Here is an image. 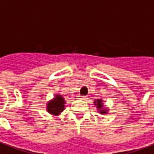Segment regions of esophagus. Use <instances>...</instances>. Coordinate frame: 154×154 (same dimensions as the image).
I'll return each instance as SVG.
<instances>
[{
    "mask_svg": "<svg viewBox=\"0 0 154 154\" xmlns=\"http://www.w3.org/2000/svg\"><path fill=\"white\" fill-rule=\"evenodd\" d=\"M86 97H87L86 96H78V97H77V99L84 100V99H86Z\"/></svg>",
    "mask_w": 154,
    "mask_h": 154,
    "instance_id": "1",
    "label": "esophagus"
}]
</instances>
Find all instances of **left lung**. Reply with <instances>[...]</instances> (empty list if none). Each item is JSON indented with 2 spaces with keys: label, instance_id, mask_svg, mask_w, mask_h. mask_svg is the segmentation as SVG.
I'll list each match as a JSON object with an SVG mask.
<instances>
[{
  "label": "left lung",
  "instance_id": "8db88e82",
  "mask_svg": "<svg viewBox=\"0 0 154 154\" xmlns=\"http://www.w3.org/2000/svg\"><path fill=\"white\" fill-rule=\"evenodd\" d=\"M94 105H95L96 108L97 112H99L100 114H106L108 112L109 109L106 107V106L103 103V100L102 98H98V99L94 100Z\"/></svg>",
  "mask_w": 154,
  "mask_h": 154
}]
</instances>
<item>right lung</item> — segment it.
Returning a JSON list of instances; mask_svg holds the SVG:
<instances>
[{
	"label": "right lung",
	"instance_id": "right-lung-1",
	"mask_svg": "<svg viewBox=\"0 0 154 154\" xmlns=\"http://www.w3.org/2000/svg\"><path fill=\"white\" fill-rule=\"evenodd\" d=\"M66 101L60 94H55L54 97L48 101L46 105V109L51 115L58 116L65 110Z\"/></svg>",
	"mask_w": 154,
	"mask_h": 154
}]
</instances>
